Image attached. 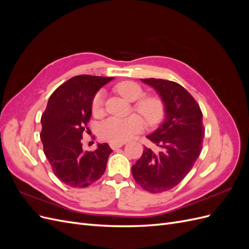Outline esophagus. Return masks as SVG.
<instances>
[{"mask_svg":"<svg viewBox=\"0 0 249 249\" xmlns=\"http://www.w3.org/2000/svg\"><path fill=\"white\" fill-rule=\"evenodd\" d=\"M124 144V142H111L110 143V147L112 149H117L119 147H122Z\"/></svg>","mask_w":249,"mask_h":249,"instance_id":"34e87169","label":"esophagus"}]
</instances>
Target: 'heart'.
I'll use <instances>...</instances> for the list:
<instances>
[{"instance_id":"b5f03b06","label":"heart","mask_w":249,"mask_h":249,"mask_svg":"<svg viewBox=\"0 0 249 249\" xmlns=\"http://www.w3.org/2000/svg\"><path fill=\"white\" fill-rule=\"evenodd\" d=\"M115 90L126 100L135 102L134 109L146 119L149 124H156L164 115L163 102L157 96H143L144 91L138 83L134 81L120 82L115 86ZM105 93L97 92L92 101V112L95 116L104 114ZM145 126L144 119L138 114H132L127 117L112 116L103 122L99 127L101 139L109 142H124L134 135L140 133Z\"/></svg>"}]
</instances>
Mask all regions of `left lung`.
<instances>
[{"mask_svg":"<svg viewBox=\"0 0 249 249\" xmlns=\"http://www.w3.org/2000/svg\"><path fill=\"white\" fill-rule=\"evenodd\" d=\"M159 93L164 104L165 119L146 136L156 149L144 147L132 175L143 189L161 193L176 187L189 173L200 155L205 129L199 105L176 82L141 79Z\"/></svg>","mask_w":249,"mask_h":249,"instance_id":"8db88e82","label":"left lung"}]
</instances>
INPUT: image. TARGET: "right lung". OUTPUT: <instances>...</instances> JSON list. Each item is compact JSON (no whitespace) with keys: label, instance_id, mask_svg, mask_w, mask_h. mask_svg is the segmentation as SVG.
<instances>
[{"label":"right lung","instance_id":"right-lung-1","mask_svg":"<svg viewBox=\"0 0 249 249\" xmlns=\"http://www.w3.org/2000/svg\"><path fill=\"white\" fill-rule=\"evenodd\" d=\"M113 77L81 74L64 82L50 96L41 115L40 139L43 152L55 176L70 187L84 188L96 182L105 172L112 149L107 143L94 152L82 148L83 133L89 130L92 101Z\"/></svg>","mask_w":249,"mask_h":249}]
</instances>
